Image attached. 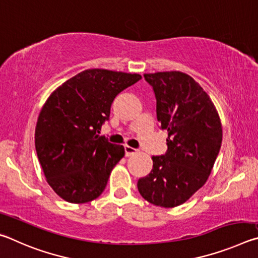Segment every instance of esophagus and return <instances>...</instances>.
<instances>
[{"mask_svg":"<svg viewBox=\"0 0 258 258\" xmlns=\"http://www.w3.org/2000/svg\"><path fill=\"white\" fill-rule=\"evenodd\" d=\"M124 150H125V156H126V157L137 154V151H138L137 149H134V148L130 147V146H125V147H124Z\"/></svg>","mask_w":258,"mask_h":258,"instance_id":"esophagus-1","label":"esophagus"}]
</instances>
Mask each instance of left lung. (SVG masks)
I'll return each mask as SVG.
<instances>
[{
	"instance_id": "obj_1",
	"label": "left lung",
	"mask_w": 258,
	"mask_h": 258,
	"mask_svg": "<svg viewBox=\"0 0 258 258\" xmlns=\"http://www.w3.org/2000/svg\"><path fill=\"white\" fill-rule=\"evenodd\" d=\"M157 100V119L168 137L167 151L152 156L151 172L138 181L140 195L155 206L184 204L211 174L222 143L220 116L209 95L182 72L145 74Z\"/></svg>"
}]
</instances>
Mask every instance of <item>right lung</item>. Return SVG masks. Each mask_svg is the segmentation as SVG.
Instances as JSON below:
<instances>
[{
    "label": "right lung",
    "instance_id": "right-lung-1",
    "mask_svg": "<svg viewBox=\"0 0 258 258\" xmlns=\"http://www.w3.org/2000/svg\"><path fill=\"white\" fill-rule=\"evenodd\" d=\"M141 78L139 74L87 69L47 98L35 128V148L46 182L60 198L84 204L102 194L125 150L98 133L116 95Z\"/></svg>",
    "mask_w": 258,
    "mask_h": 258
}]
</instances>
